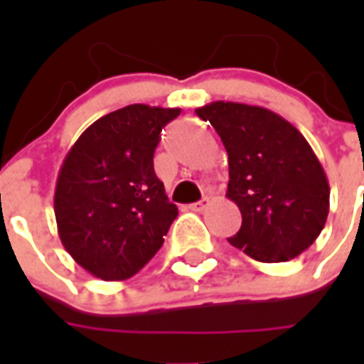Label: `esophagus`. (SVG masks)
I'll list each match as a JSON object with an SVG mask.
<instances>
[{"instance_id":"obj_1","label":"esophagus","mask_w":364,"mask_h":364,"mask_svg":"<svg viewBox=\"0 0 364 364\" xmlns=\"http://www.w3.org/2000/svg\"><path fill=\"white\" fill-rule=\"evenodd\" d=\"M208 205H210V200L202 198V200H198V202H194V204L188 205V208H191L193 211H204Z\"/></svg>"}]
</instances>
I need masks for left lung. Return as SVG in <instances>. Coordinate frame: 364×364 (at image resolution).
<instances>
[{"label": "left lung", "mask_w": 364, "mask_h": 364, "mask_svg": "<svg viewBox=\"0 0 364 364\" xmlns=\"http://www.w3.org/2000/svg\"><path fill=\"white\" fill-rule=\"evenodd\" d=\"M196 115L215 128L227 149V198L242 213V228L228 242L260 262L299 257L321 234L331 196L310 143L259 105L211 102Z\"/></svg>", "instance_id": "obj_1"}]
</instances>
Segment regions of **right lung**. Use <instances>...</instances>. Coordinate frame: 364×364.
<instances>
[{
    "instance_id": "add662e5",
    "label": "right lung",
    "mask_w": 364,
    "mask_h": 364,
    "mask_svg": "<svg viewBox=\"0 0 364 364\" xmlns=\"http://www.w3.org/2000/svg\"><path fill=\"white\" fill-rule=\"evenodd\" d=\"M179 107L126 105L90 124L60 168L54 215L65 251L104 282H122L162 247L177 217L154 173L160 132Z\"/></svg>"
}]
</instances>
